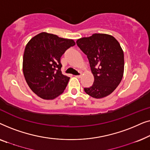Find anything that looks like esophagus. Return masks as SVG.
Listing matches in <instances>:
<instances>
[{"instance_id":"obj_1","label":"esophagus","mask_w":150,"mask_h":150,"mask_svg":"<svg viewBox=\"0 0 150 150\" xmlns=\"http://www.w3.org/2000/svg\"><path fill=\"white\" fill-rule=\"evenodd\" d=\"M75 76L76 77V78H81V74H79V75H76Z\"/></svg>"}]
</instances>
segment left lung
<instances>
[{"label": "left lung", "mask_w": 150, "mask_h": 150, "mask_svg": "<svg viewBox=\"0 0 150 150\" xmlns=\"http://www.w3.org/2000/svg\"><path fill=\"white\" fill-rule=\"evenodd\" d=\"M77 46L87 55L94 76L91 87L84 88L94 98H102L112 93L122 81L124 56L120 43L107 34L95 33L76 41Z\"/></svg>", "instance_id": "left-lung-1"}]
</instances>
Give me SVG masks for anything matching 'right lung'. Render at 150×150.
Returning a JSON list of instances; mask_svg holds the SVG:
<instances>
[{
  "label": "right lung",
  "instance_id": "right-lung-1",
  "mask_svg": "<svg viewBox=\"0 0 150 150\" xmlns=\"http://www.w3.org/2000/svg\"><path fill=\"white\" fill-rule=\"evenodd\" d=\"M75 45L72 40L41 33L26 46L23 73L30 89L44 100H52L64 91L69 77L61 72V57Z\"/></svg>",
  "mask_w": 150,
  "mask_h": 150
}]
</instances>
